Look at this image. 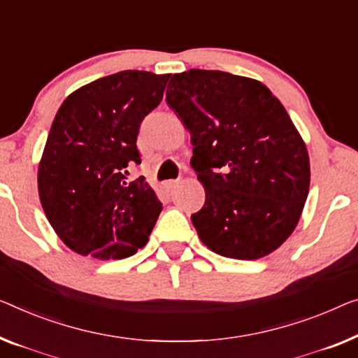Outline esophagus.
I'll return each instance as SVG.
<instances>
[{
  "mask_svg": "<svg viewBox=\"0 0 358 358\" xmlns=\"http://www.w3.org/2000/svg\"><path fill=\"white\" fill-rule=\"evenodd\" d=\"M178 183H180V180H169V181H165V183H164V188L167 191H172V189L177 188Z\"/></svg>",
  "mask_w": 358,
  "mask_h": 358,
  "instance_id": "esophagus-1",
  "label": "esophagus"
}]
</instances>
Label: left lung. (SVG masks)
<instances>
[{"instance_id":"obj_1","label":"left lung","mask_w":358,"mask_h":358,"mask_svg":"<svg viewBox=\"0 0 358 358\" xmlns=\"http://www.w3.org/2000/svg\"><path fill=\"white\" fill-rule=\"evenodd\" d=\"M165 101L191 133V167L206 202L191 215L201 241L252 260L289 238L310 185L307 148L282 104L257 80L189 69Z\"/></svg>"}]
</instances>
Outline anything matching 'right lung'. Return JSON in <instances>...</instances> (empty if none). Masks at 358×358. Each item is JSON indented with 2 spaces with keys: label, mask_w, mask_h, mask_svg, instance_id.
<instances>
[{
  "label": "right lung",
  "mask_w": 358,
  "mask_h": 358,
  "mask_svg": "<svg viewBox=\"0 0 358 358\" xmlns=\"http://www.w3.org/2000/svg\"><path fill=\"white\" fill-rule=\"evenodd\" d=\"M170 73L122 71L94 80L64 101L38 167L40 201L64 244L94 259H125L146 246L162 202L145 178L141 122L162 101Z\"/></svg>",
  "instance_id": "add662e5"
}]
</instances>
